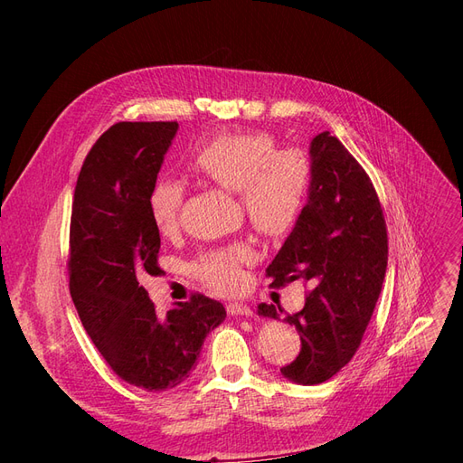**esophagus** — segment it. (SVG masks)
<instances>
[{"mask_svg":"<svg viewBox=\"0 0 463 463\" xmlns=\"http://www.w3.org/2000/svg\"><path fill=\"white\" fill-rule=\"evenodd\" d=\"M226 309H228L230 315H245L247 317V315L253 313V309H250L247 303H228Z\"/></svg>","mask_w":463,"mask_h":463,"instance_id":"1","label":"esophagus"}]
</instances>
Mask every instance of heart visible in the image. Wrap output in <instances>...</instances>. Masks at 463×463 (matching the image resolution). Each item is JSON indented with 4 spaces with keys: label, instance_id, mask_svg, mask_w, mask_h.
Masks as SVG:
<instances>
[{
    "label": "heart",
    "instance_id": "obj_1",
    "mask_svg": "<svg viewBox=\"0 0 463 463\" xmlns=\"http://www.w3.org/2000/svg\"><path fill=\"white\" fill-rule=\"evenodd\" d=\"M187 172L204 184L235 191L257 232L282 235L293 228L311 187L309 156L296 146L278 148L270 133L247 131L210 138L193 148ZM185 187L175 179L158 177L148 189L146 210L156 233L167 237L179 226ZM253 260L245 243L208 249L189 264L191 274L216 291L232 293L243 282L241 266Z\"/></svg>",
    "mask_w": 463,
    "mask_h": 463
}]
</instances>
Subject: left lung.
<instances>
[{
    "label": "left lung",
    "instance_id": "8db88e82",
    "mask_svg": "<svg viewBox=\"0 0 463 463\" xmlns=\"http://www.w3.org/2000/svg\"><path fill=\"white\" fill-rule=\"evenodd\" d=\"M311 187L279 253L266 269L274 288L293 279L311 284L305 307L284 320L296 325L299 355L282 374L299 384H320L345 367L361 345L381 296L388 233L373 181L328 131L311 143ZM278 318L282 307L260 305Z\"/></svg>",
    "mask_w": 463,
    "mask_h": 463
}]
</instances>
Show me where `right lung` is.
Wrapping results in <instances>:
<instances>
[{
  "instance_id": "obj_1",
  "label": "right lung",
  "mask_w": 463,
  "mask_h": 463,
  "mask_svg": "<svg viewBox=\"0 0 463 463\" xmlns=\"http://www.w3.org/2000/svg\"><path fill=\"white\" fill-rule=\"evenodd\" d=\"M175 133L177 121L111 125L80 167L69 228V291L82 326L111 371L148 392L184 383L206 334L226 318L203 293L158 317L138 286L162 272L146 194Z\"/></svg>"
}]
</instances>
